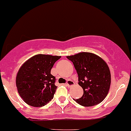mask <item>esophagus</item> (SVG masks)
<instances>
[{
    "mask_svg": "<svg viewBox=\"0 0 131 131\" xmlns=\"http://www.w3.org/2000/svg\"><path fill=\"white\" fill-rule=\"evenodd\" d=\"M66 86H67L68 87H70L71 86H73L74 84V81H72V80H68L67 82V83H66Z\"/></svg>",
    "mask_w": 131,
    "mask_h": 131,
    "instance_id": "obj_1",
    "label": "esophagus"
}]
</instances>
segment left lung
I'll list each match as a JSON object with an SVG mask.
<instances>
[{
  "label": "left lung",
  "instance_id": "1",
  "mask_svg": "<svg viewBox=\"0 0 131 131\" xmlns=\"http://www.w3.org/2000/svg\"><path fill=\"white\" fill-rule=\"evenodd\" d=\"M67 58L74 64L78 84L83 90V96L74 101L86 107L101 103L111 85V73L106 63L96 54L88 52L68 56Z\"/></svg>",
  "mask_w": 131,
  "mask_h": 131
}]
</instances>
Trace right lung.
<instances>
[{
    "instance_id": "add662e5",
    "label": "right lung",
    "mask_w": 131,
    "mask_h": 131,
    "mask_svg": "<svg viewBox=\"0 0 131 131\" xmlns=\"http://www.w3.org/2000/svg\"><path fill=\"white\" fill-rule=\"evenodd\" d=\"M60 56L37 54L25 61L16 77L18 94L28 105L42 107L53 98L56 78L51 74Z\"/></svg>"
}]
</instances>
